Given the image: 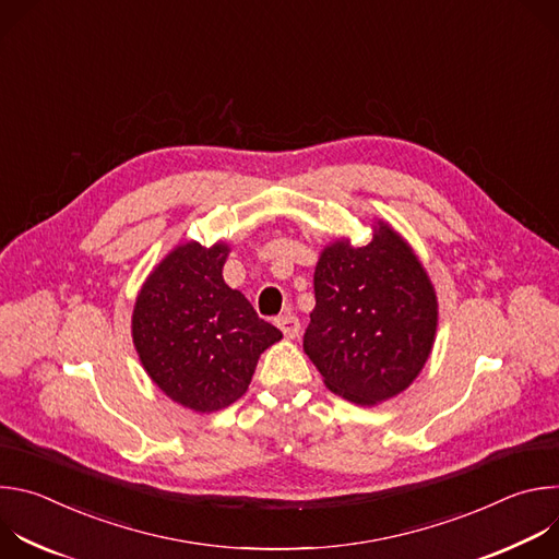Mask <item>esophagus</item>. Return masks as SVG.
I'll use <instances>...</instances> for the list:
<instances>
[{"label":"esophagus","mask_w":559,"mask_h":559,"mask_svg":"<svg viewBox=\"0 0 559 559\" xmlns=\"http://www.w3.org/2000/svg\"><path fill=\"white\" fill-rule=\"evenodd\" d=\"M276 325H278V330L283 332L285 338H296L298 332H300V323H298V318L294 313H285V316L276 318Z\"/></svg>","instance_id":"esophagus-1"}]
</instances>
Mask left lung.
<instances>
[{"label": "left lung", "instance_id": "left-lung-1", "mask_svg": "<svg viewBox=\"0 0 559 559\" xmlns=\"http://www.w3.org/2000/svg\"><path fill=\"white\" fill-rule=\"evenodd\" d=\"M371 241L325 246L313 272L316 307L302 349L325 386L373 407L403 393L423 371L438 330V296L420 259L389 223Z\"/></svg>", "mask_w": 559, "mask_h": 559}]
</instances>
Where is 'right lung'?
Here are the masks:
<instances>
[{
  "label": "right lung",
  "mask_w": 559,
  "mask_h": 559,
  "mask_svg": "<svg viewBox=\"0 0 559 559\" xmlns=\"http://www.w3.org/2000/svg\"><path fill=\"white\" fill-rule=\"evenodd\" d=\"M229 246H177L158 263L132 309V343L170 401L212 414L241 397L261 354L283 334L223 281Z\"/></svg>",
  "instance_id": "1"
}]
</instances>
